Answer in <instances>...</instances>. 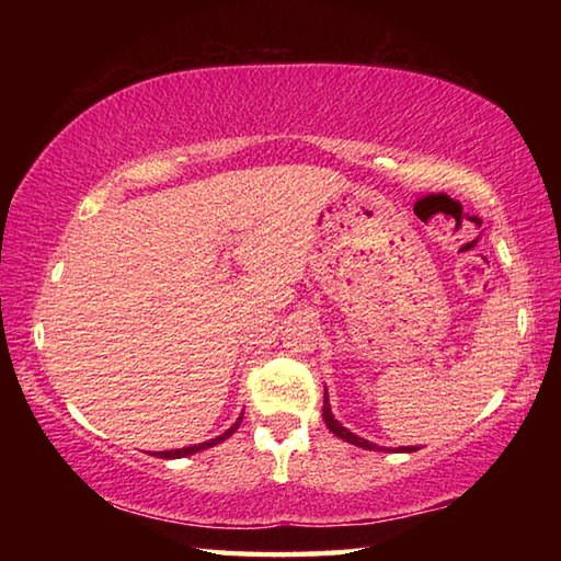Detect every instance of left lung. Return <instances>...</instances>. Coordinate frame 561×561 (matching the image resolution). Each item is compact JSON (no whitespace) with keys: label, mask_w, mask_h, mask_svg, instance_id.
<instances>
[{"label":"left lung","mask_w":561,"mask_h":561,"mask_svg":"<svg viewBox=\"0 0 561 561\" xmlns=\"http://www.w3.org/2000/svg\"><path fill=\"white\" fill-rule=\"evenodd\" d=\"M323 420H325V424H328V428L335 436H340L342 440H347V444H354V446H359V448H366V450H388V448H380V446H376V444H371V440H366V438H362V436H356V434H352L347 426H342L337 420H335V414H332V410H330V398H328V388H325V400H323ZM416 448L414 446H400V448H396V453H414Z\"/></svg>","instance_id":"8db88e82"}]
</instances>
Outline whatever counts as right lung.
<instances>
[{
	"mask_svg": "<svg viewBox=\"0 0 561 561\" xmlns=\"http://www.w3.org/2000/svg\"><path fill=\"white\" fill-rule=\"evenodd\" d=\"M241 420L243 416H238V420L226 428L224 434H219L217 438H209V440H205V444H195V446H187V448H175V450H159V453H153V456L157 458H165V460H173V458H187V456H193V453H199V450H205V448H211V446H217V444H221L224 438H229L238 426H241Z\"/></svg>",
	"mask_w": 561,
	"mask_h": 561,
	"instance_id": "add662e5",
	"label": "right lung"
}]
</instances>
